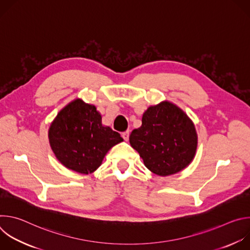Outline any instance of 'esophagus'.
<instances>
[{"label":"esophagus","mask_w":250,"mask_h":250,"mask_svg":"<svg viewBox=\"0 0 250 250\" xmlns=\"http://www.w3.org/2000/svg\"><path fill=\"white\" fill-rule=\"evenodd\" d=\"M122 136H123V138H124L125 141H127V140H128V137H129V131H128V130H126V131L123 132Z\"/></svg>","instance_id":"1"}]
</instances>
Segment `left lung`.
<instances>
[{"mask_svg":"<svg viewBox=\"0 0 250 250\" xmlns=\"http://www.w3.org/2000/svg\"><path fill=\"white\" fill-rule=\"evenodd\" d=\"M141 122V126L131 131L129 144L147 169L165 177L190 165L196 155L198 134L182 109L163 101L150 105Z\"/></svg>","mask_w":250,"mask_h":250,"instance_id":"1","label":"left lung"}]
</instances>
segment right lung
Masks as SVG:
<instances>
[{
	"label": "right lung",
	"instance_id": "add662e5",
	"mask_svg": "<svg viewBox=\"0 0 250 250\" xmlns=\"http://www.w3.org/2000/svg\"><path fill=\"white\" fill-rule=\"evenodd\" d=\"M48 139L57 160L81 174L96 171L108 151L124 140L119 132L102 124L94 104L81 99L70 102L57 114Z\"/></svg>",
	"mask_w": 250,
	"mask_h": 250
}]
</instances>
